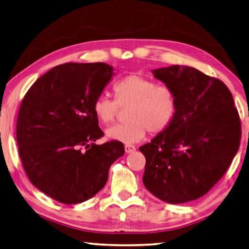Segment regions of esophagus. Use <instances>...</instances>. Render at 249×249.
Masks as SVG:
<instances>
[{
	"label": "esophagus",
	"instance_id": "34e87169",
	"mask_svg": "<svg viewBox=\"0 0 249 249\" xmlns=\"http://www.w3.org/2000/svg\"><path fill=\"white\" fill-rule=\"evenodd\" d=\"M135 150H136L135 145H133V144H128V143H126V144H125V152H126V153H131V152H134Z\"/></svg>",
	"mask_w": 249,
	"mask_h": 249
}]
</instances>
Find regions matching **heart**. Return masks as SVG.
I'll return each mask as SVG.
<instances>
[{"label":"heart","instance_id":"1","mask_svg":"<svg viewBox=\"0 0 249 249\" xmlns=\"http://www.w3.org/2000/svg\"><path fill=\"white\" fill-rule=\"evenodd\" d=\"M114 99L97 97L92 105L96 118L102 124L113 122L120 107H128L126 123L106 130L107 138L122 142H137L147 131L159 135L173 123L177 111V97L172 87L140 74L124 76L113 85Z\"/></svg>","mask_w":249,"mask_h":249}]
</instances>
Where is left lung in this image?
<instances>
[{
    "mask_svg": "<svg viewBox=\"0 0 249 249\" xmlns=\"http://www.w3.org/2000/svg\"><path fill=\"white\" fill-rule=\"evenodd\" d=\"M172 87L177 111L169 127L139 150L145 158L142 181L170 204L199 198L222 178L237 153L241 120L225 83L191 67L153 70Z\"/></svg>",
    "mask_w": 249,
    "mask_h": 249,
    "instance_id": "1",
    "label": "left lung"
}]
</instances>
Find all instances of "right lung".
Returning <instances> with one entry per match:
<instances>
[{"instance_id":"add662e5","label":"right lung","mask_w":249,"mask_h":249,"mask_svg":"<svg viewBox=\"0 0 249 249\" xmlns=\"http://www.w3.org/2000/svg\"><path fill=\"white\" fill-rule=\"evenodd\" d=\"M113 75L104 62H68L46 72L29 89L18 112L16 137L31 183L63 204H77L105 187L124 144L104 136L92 110Z\"/></svg>"}]
</instances>
